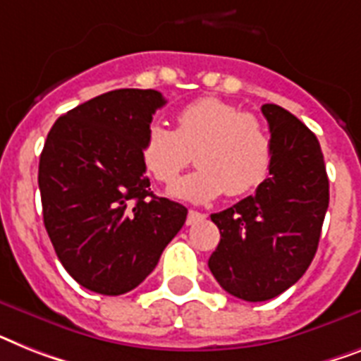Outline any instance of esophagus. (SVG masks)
<instances>
[{"mask_svg":"<svg viewBox=\"0 0 361 361\" xmlns=\"http://www.w3.org/2000/svg\"><path fill=\"white\" fill-rule=\"evenodd\" d=\"M204 217L207 216L201 212H197V210H190V212H188V217H186V225H195V223L202 221Z\"/></svg>","mask_w":361,"mask_h":361,"instance_id":"obj_1","label":"esophagus"}]
</instances>
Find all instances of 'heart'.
Returning <instances> with one entry per match:
<instances>
[{
  "label": "heart",
  "instance_id": "1",
  "mask_svg": "<svg viewBox=\"0 0 361 361\" xmlns=\"http://www.w3.org/2000/svg\"><path fill=\"white\" fill-rule=\"evenodd\" d=\"M197 169L180 178L171 195L207 202L227 192L245 195L260 186L273 164V142L256 116L216 97H199L175 116V130L149 125L142 142L145 168L159 183L171 184L192 162Z\"/></svg>",
  "mask_w": 361,
  "mask_h": 361
}]
</instances>
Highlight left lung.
Here are the masks:
<instances>
[{"mask_svg": "<svg viewBox=\"0 0 361 361\" xmlns=\"http://www.w3.org/2000/svg\"><path fill=\"white\" fill-rule=\"evenodd\" d=\"M273 164L255 195L212 214L221 240L208 267L223 290L262 302L305 275L319 245L329 208V177L315 134L291 112L262 106Z\"/></svg>", "mask_w": 361, "mask_h": 361, "instance_id": "left-lung-1", "label": "left lung"}]
</instances>
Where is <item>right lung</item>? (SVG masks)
Returning a JSON list of instances; mask_svg holds the SVG:
<instances>
[{"instance_id": "obj_1", "label": "right lung", "mask_w": 361, "mask_h": 361, "mask_svg": "<svg viewBox=\"0 0 361 361\" xmlns=\"http://www.w3.org/2000/svg\"><path fill=\"white\" fill-rule=\"evenodd\" d=\"M164 105L157 90H112L61 116L47 134L38 166L44 225L86 290H134L186 221V207L151 192L142 159Z\"/></svg>"}]
</instances>
